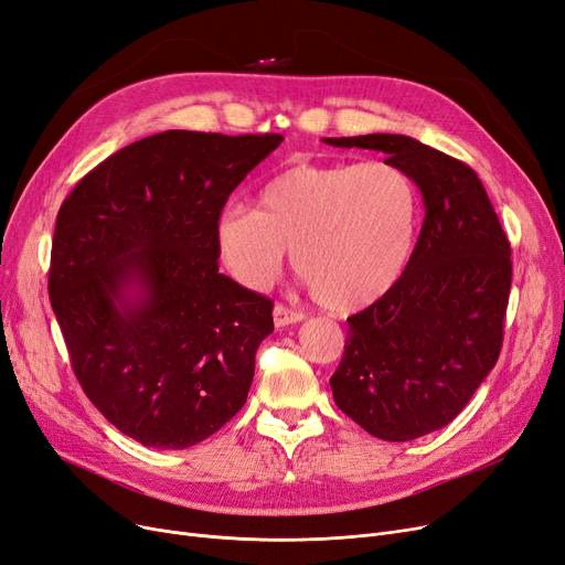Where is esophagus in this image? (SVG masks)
Instances as JSON below:
<instances>
[{
  "instance_id": "obj_1",
  "label": "esophagus",
  "mask_w": 565,
  "mask_h": 565,
  "mask_svg": "<svg viewBox=\"0 0 565 565\" xmlns=\"http://www.w3.org/2000/svg\"><path fill=\"white\" fill-rule=\"evenodd\" d=\"M273 316H275V326H277V328H286V326H292V323H300L302 318H305L300 311L288 309L286 305H275Z\"/></svg>"
}]
</instances>
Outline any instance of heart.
I'll return each mask as SVG.
<instances>
[{
	"mask_svg": "<svg viewBox=\"0 0 565 565\" xmlns=\"http://www.w3.org/2000/svg\"><path fill=\"white\" fill-rule=\"evenodd\" d=\"M418 214V189L395 163H300L263 186L258 207L218 210L212 237L239 286H273L290 247L311 296L349 311L372 305L402 277Z\"/></svg>",
	"mask_w": 565,
	"mask_h": 565,
	"instance_id": "heart-1",
	"label": "heart"
}]
</instances>
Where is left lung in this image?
<instances>
[{"label":"left lung","instance_id":"8db88e82","mask_svg":"<svg viewBox=\"0 0 565 565\" xmlns=\"http://www.w3.org/2000/svg\"><path fill=\"white\" fill-rule=\"evenodd\" d=\"M385 154L418 184L425 222L402 277L349 316L334 404L383 440L452 423L494 370L512 284L510 242L466 163L399 134L323 138Z\"/></svg>","mask_w":565,"mask_h":565}]
</instances>
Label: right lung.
Returning <instances> with one entry per match:
<instances>
[{"instance_id":"obj_1","label":"right lung","mask_w":565,"mask_h":565,"mask_svg":"<svg viewBox=\"0 0 565 565\" xmlns=\"http://www.w3.org/2000/svg\"><path fill=\"white\" fill-rule=\"evenodd\" d=\"M284 136L163 131L62 203L47 292L71 366L121 434L184 450L244 406L273 300L218 273L214 218Z\"/></svg>"}]
</instances>
